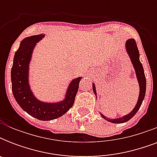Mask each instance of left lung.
<instances>
[{"label": "left lung", "mask_w": 157, "mask_h": 157, "mask_svg": "<svg viewBox=\"0 0 157 157\" xmlns=\"http://www.w3.org/2000/svg\"><path fill=\"white\" fill-rule=\"evenodd\" d=\"M125 49L128 53V55L129 56V59L131 60V63L134 67L135 74H136L137 80L139 81V95L137 103L135 107L131 112H129V114L125 115L124 117H119V118H116V119H110L108 117H105L100 112L101 117H103L107 121L112 122V123H116V124H121V123H124V122L128 121L131 119L132 117H134V115L136 114L137 112L139 111L140 107H141L142 103L145 97V94H146V77H145V74H144V70L142 65L141 62L139 60V49L137 47V44L134 39H129L126 40L125 42ZM93 91L97 98V93H96V87L95 85L93 83Z\"/></svg>", "instance_id": "8db88e82"}]
</instances>
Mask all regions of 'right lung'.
<instances>
[{
	"instance_id": "obj_1",
	"label": "right lung",
	"mask_w": 157,
	"mask_h": 157,
	"mask_svg": "<svg viewBox=\"0 0 157 157\" xmlns=\"http://www.w3.org/2000/svg\"><path fill=\"white\" fill-rule=\"evenodd\" d=\"M44 36V34L31 36L21 41L13 57L11 82L13 97L22 109L38 120L51 121L62 117L73 106L82 77H77L71 81L65 98L60 102L45 103L36 98L29 85V63L36 43Z\"/></svg>"
}]
</instances>
